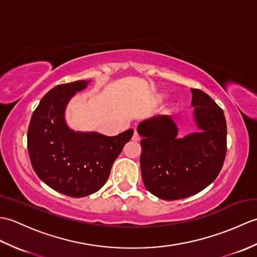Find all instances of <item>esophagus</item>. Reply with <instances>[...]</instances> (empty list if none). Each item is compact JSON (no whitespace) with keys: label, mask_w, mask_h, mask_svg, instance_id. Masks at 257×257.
<instances>
[{"label":"esophagus","mask_w":257,"mask_h":257,"mask_svg":"<svg viewBox=\"0 0 257 257\" xmlns=\"http://www.w3.org/2000/svg\"><path fill=\"white\" fill-rule=\"evenodd\" d=\"M133 140H134V141H139V140H140V136L138 135L137 132H135V134H134V136H133Z\"/></svg>","instance_id":"obj_1"}]
</instances>
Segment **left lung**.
I'll use <instances>...</instances> for the list:
<instances>
[{"label": "left lung", "instance_id": "8db88e82", "mask_svg": "<svg viewBox=\"0 0 257 257\" xmlns=\"http://www.w3.org/2000/svg\"><path fill=\"white\" fill-rule=\"evenodd\" d=\"M191 105L199 133L178 138L171 117L159 114L138 125L140 167L145 187L163 200L199 193L219 176L226 155L224 112L212 98L193 89Z\"/></svg>", "mask_w": 257, "mask_h": 257}]
</instances>
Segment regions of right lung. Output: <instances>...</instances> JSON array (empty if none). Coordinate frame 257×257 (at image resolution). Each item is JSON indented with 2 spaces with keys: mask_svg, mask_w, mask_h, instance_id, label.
Here are the masks:
<instances>
[{
  "mask_svg": "<svg viewBox=\"0 0 257 257\" xmlns=\"http://www.w3.org/2000/svg\"><path fill=\"white\" fill-rule=\"evenodd\" d=\"M89 80L55 86L42 98L32 114L27 150L37 177L59 193L83 198L107 182L112 163L132 139L133 129L108 137L76 133L65 121V109Z\"/></svg>",
  "mask_w": 257,
  "mask_h": 257,
  "instance_id": "1",
  "label": "right lung"
}]
</instances>
